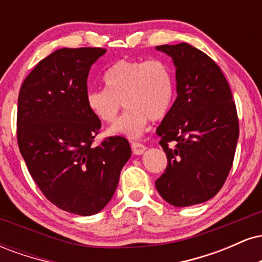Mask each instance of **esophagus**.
I'll return each instance as SVG.
<instances>
[{
    "label": "esophagus",
    "mask_w": 262,
    "mask_h": 262,
    "mask_svg": "<svg viewBox=\"0 0 262 262\" xmlns=\"http://www.w3.org/2000/svg\"><path fill=\"white\" fill-rule=\"evenodd\" d=\"M132 150L134 155H141L146 150V146L141 143H132Z\"/></svg>",
    "instance_id": "esophagus-1"
}]
</instances>
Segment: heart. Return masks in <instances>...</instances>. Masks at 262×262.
Wrapping results in <instances>:
<instances>
[{"label": "heart", "mask_w": 262, "mask_h": 262, "mask_svg": "<svg viewBox=\"0 0 262 262\" xmlns=\"http://www.w3.org/2000/svg\"><path fill=\"white\" fill-rule=\"evenodd\" d=\"M104 89L86 92L93 116L112 123L124 103L125 113L108 129V134L138 138L148 121H160L170 111L175 83L170 68L160 59L119 60L103 75Z\"/></svg>", "instance_id": "b5f03b06"}]
</instances>
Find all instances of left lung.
<instances>
[{
    "mask_svg": "<svg viewBox=\"0 0 262 262\" xmlns=\"http://www.w3.org/2000/svg\"><path fill=\"white\" fill-rule=\"evenodd\" d=\"M156 50L172 59L177 97L156 129L167 166L155 187L175 207L203 203L218 193L233 165L239 138L235 103L223 73L207 54L187 43Z\"/></svg>",
    "mask_w": 262,
    "mask_h": 262,
    "instance_id": "obj_1",
    "label": "left lung"
}]
</instances>
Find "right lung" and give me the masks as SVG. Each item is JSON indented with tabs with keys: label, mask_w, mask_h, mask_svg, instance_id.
<instances>
[{
	"label": "right lung",
	"mask_w": 262,
	"mask_h": 262,
	"mask_svg": "<svg viewBox=\"0 0 262 262\" xmlns=\"http://www.w3.org/2000/svg\"><path fill=\"white\" fill-rule=\"evenodd\" d=\"M104 53L55 50L26 77L18 96V146L29 173L50 202L79 215L107 206L132 155L122 137L92 146L101 121L86 104L87 77Z\"/></svg>",
	"instance_id": "1"
}]
</instances>
